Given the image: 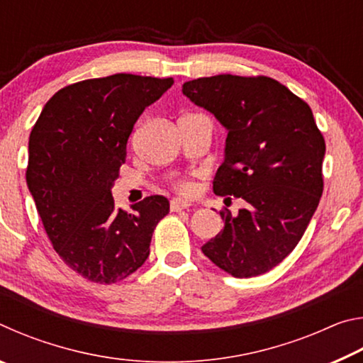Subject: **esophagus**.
Instances as JSON below:
<instances>
[{"label":"esophagus","instance_id":"34e87169","mask_svg":"<svg viewBox=\"0 0 363 363\" xmlns=\"http://www.w3.org/2000/svg\"><path fill=\"white\" fill-rule=\"evenodd\" d=\"M169 208H171V211H182V210H189L190 203L189 201L181 200V199H173L169 203Z\"/></svg>","mask_w":363,"mask_h":363}]
</instances>
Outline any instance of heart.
Here are the masks:
<instances>
[{"instance_id":"b5f03b06","label":"heart","mask_w":363,"mask_h":363,"mask_svg":"<svg viewBox=\"0 0 363 363\" xmlns=\"http://www.w3.org/2000/svg\"><path fill=\"white\" fill-rule=\"evenodd\" d=\"M173 187H174V190L177 194H181V195H192L194 192H195V186H194V182L190 181V179H186V177H179V179H176L174 181V184H173Z\"/></svg>"}]
</instances>
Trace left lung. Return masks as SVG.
Instances as JSON below:
<instances>
[{
    "label": "left lung",
    "mask_w": 363,
    "mask_h": 363,
    "mask_svg": "<svg viewBox=\"0 0 363 363\" xmlns=\"http://www.w3.org/2000/svg\"><path fill=\"white\" fill-rule=\"evenodd\" d=\"M182 93L227 130L214 194L247 206L201 251L237 279L256 277L291 253L323 192L325 139L311 107L277 79L214 75L182 84Z\"/></svg>",
    "instance_id": "left-lung-1"
}]
</instances>
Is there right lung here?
<instances>
[{"instance_id":"add662e5","label":"right lung","mask_w":363,"mask_h":363,"mask_svg":"<svg viewBox=\"0 0 363 363\" xmlns=\"http://www.w3.org/2000/svg\"><path fill=\"white\" fill-rule=\"evenodd\" d=\"M173 83L131 73L83 79L59 89L30 133L26 176L41 223L60 259L94 284L136 272L169 213L162 195L145 196L133 213L115 210L110 187L134 123Z\"/></svg>"}]
</instances>
